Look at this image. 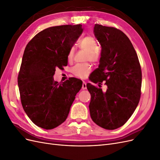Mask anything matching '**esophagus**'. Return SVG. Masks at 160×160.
<instances>
[{"label":"esophagus","instance_id":"34e87169","mask_svg":"<svg viewBox=\"0 0 160 160\" xmlns=\"http://www.w3.org/2000/svg\"><path fill=\"white\" fill-rule=\"evenodd\" d=\"M87 89V84L85 81H83V85H82V89L85 90Z\"/></svg>","mask_w":160,"mask_h":160}]
</instances>
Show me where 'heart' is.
<instances>
[{
  "label": "heart",
  "mask_w": 160,
  "mask_h": 160,
  "mask_svg": "<svg viewBox=\"0 0 160 160\" xmlns=\"http://www.w3.org/2000/svg\"><path fill=\"white\" fill-rule=\"evenodd\" d=\"M79 47L81 49L88 51V55L86 56V60L91 62H96L99 60V52L98 49V42L94 38L88 36L83 38L80 42ZM75 54V48L71 47L67 55V60L71 62L73 59ZM91 70V67L89 64H77L71 68V72L75 77L81 79H84L89 75Z\"/></svg>",
  "instance_id": "obj_1"
}]
</instances>
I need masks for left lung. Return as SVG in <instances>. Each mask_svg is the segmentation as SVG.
<instances>
[{
	"label": "left lung",
	"mask_w": 160,
	"mask_h": 160,
	"mask_svg": "<svg viewBox=\"0 0 160 160\" xmlns=\"http://www.w3.org/2000/svg\"><path fill=\"white\" fill-rule=\"evenodd\" d=\"M95 38L101 47L99 67L92 73L91 81H103L108 88L103 92L91 83L89 105L92 120L105 129L122 127L136 109L141 96L142 70L138 55L129 38L114 27L95 24Z\"/></svg>",
	"instance_id": "left-lung-1"
}]
</instances>
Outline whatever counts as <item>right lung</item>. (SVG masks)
<instances>
[{
	"label": "right lung",
	"mask_w": 160,
	"mask_h": 160,
	"mask_svg": "<svg viewBox=\"0 0 160 160\" xmlns=\"http://www.w3.org/2000/svg\"><path fill=\"white\" fill-rule=\"evenodd\" d=\"M81 25L47 28L28 43L22 56L18 85L22 108L38 127L52 129L66 120L83 82L54 81L56 68L67 65L69 49L83 32Z\"/></svg>",
	"instance_id": "obj_1"
}]
</instances>
